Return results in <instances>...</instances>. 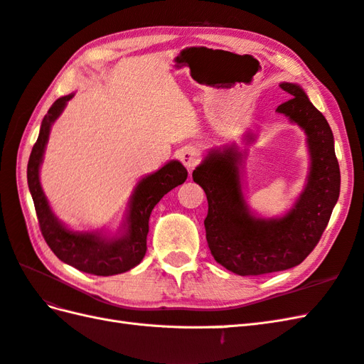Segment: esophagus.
<instances>
[{"instance_id": "obj_1", "label": "esophagus", "mask_w": 364, "mask_h": 364, "mask_svg": "<svg viewBox=\"0 0 364 364\" xmlns=\"http://www.w3.org/2000/svg\"><path fill=\"white\" fill-rule=\"evenodd\" d=\"M181 161H182V164H183L185 166L188 168V170H193V168L196 166V165L199 164V161H200L199 149L193 148V146L185 148L183 151L181 153Z\"/></svg>"}]
</instances>
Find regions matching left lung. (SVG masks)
Here are the masks:
<instances>
[{
    "instance_id": "left-lung-1",
    "label": "left lung",
    "mask_w": 364,
    "mask_h": 364,
    "mask_svg": "<svg viewBox=\"0 0 364 364\" xmlns=\"http://www.w3.org/2000/svg\"><path fill=\"white\" fill-rule=\"evenodd\" d=\"M279 86L291 99L277 112L304 131L310 157L304 188L286 215L262 218L250 210L242 190V154L233 145L210 149L193 171V181L207 194L203 225L213 258L241 277L287 270L303 262L320 241L340 196V166L329 123L299 85Z\"/></svg>"
}]
</instances>
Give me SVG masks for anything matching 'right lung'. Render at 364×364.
<instances>
[{"mask_svg": "<svg viewBox=\"0 0 364 364\" xmlns=\"http://www.w3.org/2000/svg\"><path fill=\"white\" fill-rule=\"evenodd\" d=\"M73 97L74 94L60 97L44 115L38 139L29 157L28 185L43 237L57 258L80 272L97 274V277H111L131 270L144 259L149 230L148 220L153 208L168 191L187 181L188 173L179 161H170L161 170L141 177L131 194L125 219L117 233L109 235L103 230L75 232L69 228L58 220L49 205L40 183V166L50 128Z\"/></svg>", "mask_w": 364, "mask_h": 364, "instance_id": "obj_1", "label": "right lung"}]
</instances>
